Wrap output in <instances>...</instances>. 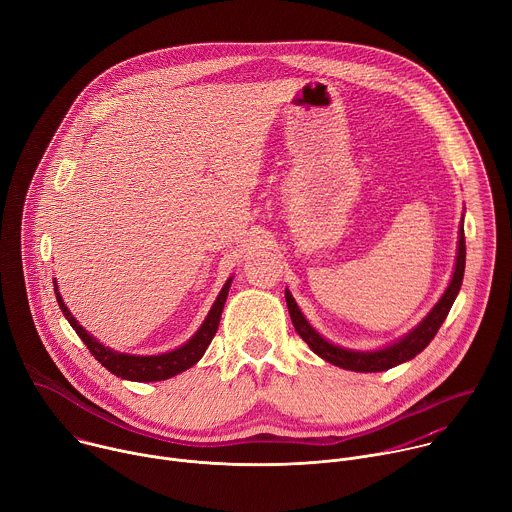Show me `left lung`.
I'll list each match as a JSON object with an SVG mask.
<instances>
[{"label":"left lung","instance_id":"8db88e82","mask_svg":"<svg viewBox=\"0 0 512 512\" xmlns=\"http://www.w3.org/2000/svg\"><path fill=\"white\" fill-rule=\"evenodd\" d=\"M464 267H466V241H464V218H462V225L458 231L456 265L442 298L437 300V304L427 312V316L415 328H411L407 334H403L395 342L377 350H354V348L332 344L306 320V316L302 314L300 306L296 304L289 289H285V302H287L289 318L294 322L296 332L320 358H324L330 364H336L340 369L354 371V373H381L415 358L433 340L437 330H440V326L444 324L446 316L450 314L454 300L458 298V291L464 279Z\"/></svg>","mask_w":512,"mask_h":512}]
</instances>
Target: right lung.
<instances>
[{
    "instance_id": "add662e5",
    "label": "right lung",
    "mask_w": 512,
    "mask_h": 512,
    "mask_svg": "<svg viewBox=\"0 0 512 512\" xmlns=\"http://www.w3.org/2000/svg\"><path fill=\"white\" fill-rule=\"evenodd\" d=\"M231 283H233V275L223 285L221 294L216 296L210 312L206 314L204 322L194 332V336L188 338L182 346L168 350L164 354H127V352H117V350L101 344L91 332H87L77 322L75 316L70 314V310L66 308L64 300L60 296L56 279H54V294H56V302H58L64 318L68 320V324L75 328L79 338L87 344L89 352L103 364L109 373H113L115 377H121L125 381L156 383V381H166V379H172V377L188 371L202 358V354L206 352L210 340L214 338V334L218 330V322H221V314H223V308H225V302L229 296Z\"/></svg>"
}]
</instances>
